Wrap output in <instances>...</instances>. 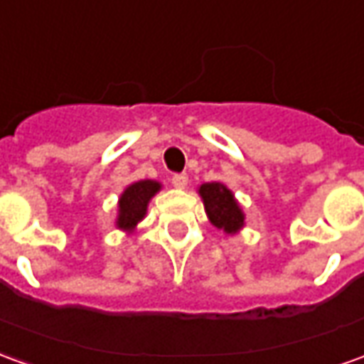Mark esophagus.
Listing matches in <instances>:
<instances>
[{
	"label": "esophagus",
	"instance_id": "1",
	"mask_svg": "<svg viewBox=\"0 0 364 364\" xmlns=\"http://www.w3.org/2000/svg\"><path fill=\"white\" fill-rule=\"evenodd\" d=\"M171 183H173V187H177V189H185L187 183H189V177L185 173H175L173 177H171Z\"/></svg>",
	"mask_w": 364,
	"mask_h": 364
}]
</instances>
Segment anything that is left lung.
<instances>
[{"mask_svg":"<svg viewBox=\"0 0 364 364\" xmlns=\"http://www.w3.org/2000/svg\"><path fill=\"white\" fill-rule=\"evenodd\" d=\"M199 193L205 200L208 218L217 228H223L225 232H236L244 225V215L235 195L223 183H205L200 185Z\"/></svg>","mask_w":364,"mask_h":364,"instance_id":"1","label":"left lung"}]
</instances>
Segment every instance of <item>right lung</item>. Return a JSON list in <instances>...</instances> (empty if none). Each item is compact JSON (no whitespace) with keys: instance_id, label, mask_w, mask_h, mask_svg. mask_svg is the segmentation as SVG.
Listing matches in <instances>:
<instances>
[{"instance_id":"right-lung-1","label":"right lung","mask_w":364,"mask_h":364,"mask_svg":"<svg viewBox=\"0 0 364 364\" xmlns=\"http://www.w3.org/2000/svg\"><path fill=\"white\" fill-rule=\"evenodd\" d=\"M159 183L156 181H138L129 185L120 197V215L118 226L120 228H134L144 218L149 199L159 191Z\"/></svg>"}]
</instances>
